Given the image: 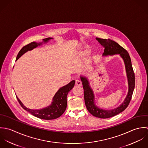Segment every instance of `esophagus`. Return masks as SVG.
Returning a JSON list of instances; mask_svg holds the SVG:
<instances>
[{
    "mask_svg": "<svg viewBox=\"0 0 148 148\" xmlns=\"http://www.w3.org/2000/svg\"><path fill=\"white\" fill-rule=\"evenodd\" d=\"M75 85L76 86H81L82 85V82L79 80H76L75 81Z\"/></svg>",
    "mask_w": 148,
    "mask_h": 148,
    "instance_id": "obj_1",
    "label": "esophagus"
}]
</instances>
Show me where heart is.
Listing matches in <instances>:
<instances>
[{
    "instance_id": "obj_1",
    "label": "heart",
    "mask_w": 148,
    "mask_h": 148,
    "mask_svg": "<svg viewBox=\"0 0 148 148\" xmlns=\"http://www.w3.org/2000/svg\"><path fill=\"white\" fill-rule=\"evenodd\" d=\"M89 53H90V50H89V49H85V50L82 52V54H83L84 56H88V55H89Z\"/></svg>"
}]
</instances>
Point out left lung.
<instances>
[{
	"instance_id": "1",
	"label": "left lung",
	"mask_w": 148,
	"mask_h": 148,
	"mask_svg": "<svg viewBox=\"0 0 148 148\" xmlns=\"http://www.w3.org/2000/svg\"><path fill=\"white\" fill-rule=\"evenodd\" d=\"M95 39L105 48L104 53L102 55L103 57L109 55L113 56L119 54L123 60L125 65L129 86L128 92L123 102L118 107L112 110L101 109L95 105L94 92L89 85L88 78L84 76L80 77L81 80L82 82L83 89H84L85 102L89 113L98 118H110L122 112L129 105L135 86L134 73L129 54L125 49L121 47L117 42L111 39H101L99 38H96Z\"/></svg>"
}]
</instances>
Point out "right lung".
<instances>
[{"mask_svg":"<svg viewBox=\"0 0 148 148\" xmlns=\"http://www.w3.org/2000/svg\"><path fill=\"white\" fill-rule=\"evenodd\" d=\"M51 39L53 38H47L43 39V42H42L36 43L35 42H33L25 46L19 52L16 60H18L23 54L28 51L32 50L36 47L42 45L43 43H46L48 42ZM74 85L75 81L73 80L66 86L60 88L54 95L51 104L49 106L41 109L32 110L29 109L23 105V104L17 97L16 98L21 106L35 117L46 120L54 119L61 116L66 110L67 107V96L68 92L73 88Z\"/></svg>","mask_w":148,"mask_h":148,"instance_id":"right-lung-1","label":"right lung"}]
</instances>
